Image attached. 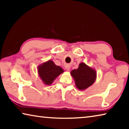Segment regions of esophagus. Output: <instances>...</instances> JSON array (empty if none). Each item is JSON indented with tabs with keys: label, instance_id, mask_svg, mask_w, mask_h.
I'll use <instances>...</instances> for the list:
<instances>
[{
	"label": "esophagus",
	"instance_id": "esophagus-1",
	"mask_svg": "<svg viewBox=\"0 0 129 129\" xmlns=\"http://www.w3.org/2000/svg\"><path fill=\"white\" fill-rule=\"evenodd\" d=\"M70 65H69V64H67V65H65V69L67 70V71H69V70H70Z\"/></svg>",
	"mask_w": 129,
	"mask_h": 129
}]
</instances>
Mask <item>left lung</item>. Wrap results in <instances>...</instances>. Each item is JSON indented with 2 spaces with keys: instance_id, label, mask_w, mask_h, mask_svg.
<instances>
[{
  "instance_id": "obj_1",
  "label": "left lung",
  "mask_w": 129,
  "mask_h": 129,
  "mask_svg": "<svg viewBox=\"0 0 129 129\" xmlns=\"http://www.w3.org/2000/svg\"><path fill=\"white\" fill-rule=\"evenodd\" d=\"M71 75L75 80L76 87L81 90L92 85L97 77L95 70L84 62H81L77 69L71 71Z\"/></svg>"
}]
</instances>
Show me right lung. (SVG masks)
<instances>
[{
    "label": "right lung",
    "mask_w": 129,
    "mask_h": 129,
    "mask_svg": "<svg viewBox=\"0 0 129 129\" xmlns=\"http://www.w3.org/2000/svg\"><path fill=\"white\" fill-rule=\"evenodd\" d=\"M39 77L45 85H51L58 76L64 72L60 66L55 65L53 61L49 60L39 65L38 67Z\"/></svg>",
    "instance_id": "1"
}]
</instances>
